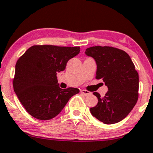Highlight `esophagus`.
<instances>
[{
    "label": "esophagus",
    "instance_id": "1",
    "mask_svg": "<svg viewBox=\"0 0 153 153\" xmlns=\"http://www.w3.org/2000/svg\"><path fill=\"white\" fill-rule=\"evenodd\" d=\"M81 93L83 94V95H85V96H88V95H91V92L86 91V90H81Z\"/></svg>",
    "mask_w": 153,
    "mask_h": 153
}]
</instances>
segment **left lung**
Masks as SVG:
<instances>
[{
    "label": "left lung",
    "mask_w": 153,
    "mask_h": 153,
    "mask_svg": "<svg viewBox=\"0 0 153 153\" xmlns=\"http://www.w3.org/2000/svg\"><path fill=\"white\" fill-rule=\"evenodd\" d=\"M97 64V79H102L108 91L103 97L97 92L91 114L106 125L118 123L131 112L138 100L139 75L126 52L112 47L96 46L85 51Z\"/></svg>",
    "instance_id": "8db88e82"
}]
</instances>
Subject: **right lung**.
Masks as SVG:
<instances>
[{"mask_svg":"<svg viewBox=\"0 0 153 153\" xmlns=\"http://www.w3.org/2000/svg\"><path fill=\"white\" fill-rule=\"evenodd\" d=\"M79 47L36 45L28 48L16 64L13 89L25 110L34 118L50 120L62 110L79 89H62L56 74L64 71Z\"/></svg>","mask_w":153,"mask_h":153,"instance_id":"add662e5","label":"right lung"}]
</instances>
